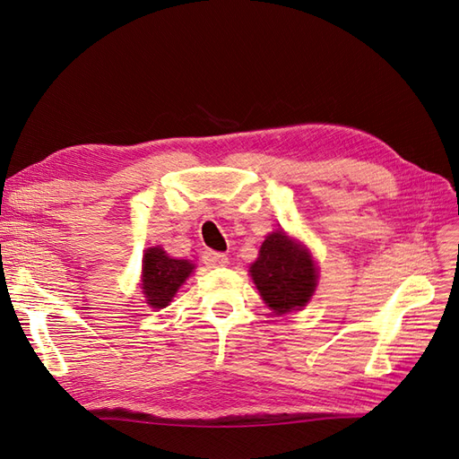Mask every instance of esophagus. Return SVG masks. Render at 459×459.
<instances>
[{
	"mask_svg": "<svg viewBox=\"0 0 459 459\" xmlns=\"http://www.w3.org/2000/svg\"><path fill=\"white\" fill-rule=\"evenodd\" d=\"M204 262H206L211 268H224V266H228V264H230V258H228L224 253H214V251H211V253L204 255Z\"/></svg>",
	"mask_w": 459,
	"mask_h": 459,
	"instance_id": "obj_1",
	"label": "esophagus"
}]
</instances>
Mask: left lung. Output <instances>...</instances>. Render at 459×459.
I'll return each mask as SVG.
<instances>
[{
	"label": "left lung",
	"instance_id": "left-lung-1",
	"mask_svg": "<svg viewBox=\"0 0 459 459\" xmlns=\"http://www.w3.org/2000/svg\"><path fill=\"white\" fill-rule=\"evenodd\" d=\"M251 275L262 299L275 314L307 307L317 277L307 248L289 239L285 231H273L262 243Z\"/></svg>",
	"mask_w": 459,
	"mask_h": 459
}]
</instances>
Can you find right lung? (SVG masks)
<instances>
[{"instance_id":"1","label":"right lung","mask_w":459,"mask_h":459,"mask_svg":"<svg viewBox=\"0 0 459 459\" xmlns=\"http://www.w3.org/2000/svg\"><path fill=\"white\" fill-rule=\"evenodd\" d=\"M189 260H176L166 255L160 247L145 251L143 258V293L152 308H164L176 295L189 273L193 272Z\"/></svg>"}]
</instances>
